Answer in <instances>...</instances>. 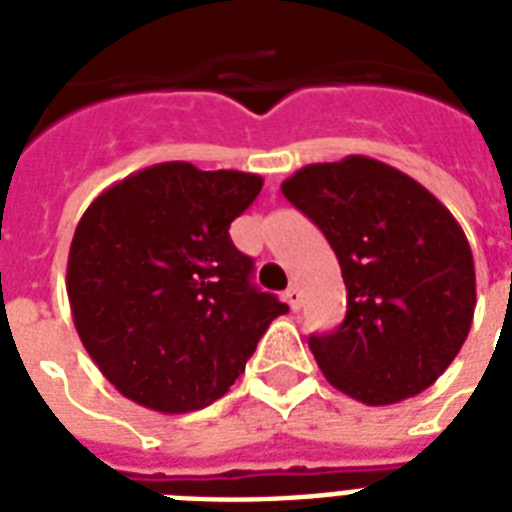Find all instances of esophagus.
I'll list each match as a JSON object with an SVG mask.
<instances>
[{
    "label": "esophagus",
    "mask_w": 512,
    "mask_h": 512,
    "mask_svg": "<svg viewBox=\"0 0 512 512\" xmlns=\"http://www.w3.org/2000/svg\"><path fill=\"white\" fill-rule=\"evenodd\" d=\"M284 300H287V305L292 311H297V308H300V289L289 287L287 292H284Z\"/></svg>",
    "instance_id": "1"
}]
</instances>
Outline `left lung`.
Segmentation results:
<instances>
[{
    "instance_id": "left-lung-1",
    "label": "left lung",
    "mask_w": 512,
    "mask_h": 512,
    "mask_svg": "<svg viewBox=\"0 0 512 512\" xmlns=\"http://www.w3.org/2000/svg\"><path fill=\"white\" fill-rule=\"evenodd\" d=\"M281 193L327 236L348 289L345 321L308 337L324 377L369 406L430 388L476 311L473 252L452 212L369 156L308 164Z\"/></svg>"
}]
</instances>
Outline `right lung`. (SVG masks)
<instances>
[{
    "mask_svg": "<svg viewBox=\"0 0 512 512\" xmlns=\"http://www.w3.org/2000/svg\"><path fill=\"white\" fill-rule=\"evenodd\" d=\"M263 177L164 162L92 201L68 252L66 289L90 358L124 398L162 414L228 393L287 303L252 284L231 223Z\"/></svg>",
    "mask_w": 512,
    "mask_h": 512,
    "instance_id": "obj_1",
    "label": "right lung"
}]
</instances>
